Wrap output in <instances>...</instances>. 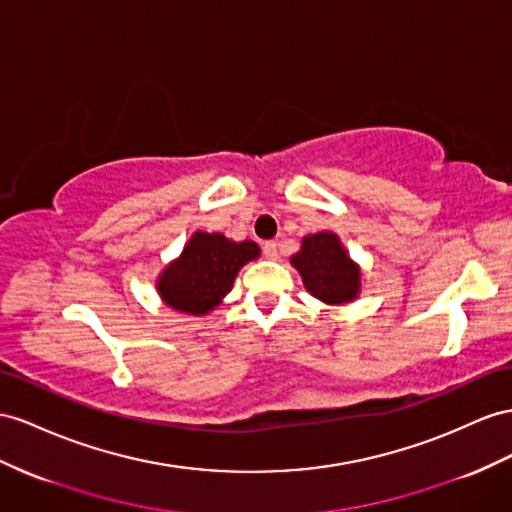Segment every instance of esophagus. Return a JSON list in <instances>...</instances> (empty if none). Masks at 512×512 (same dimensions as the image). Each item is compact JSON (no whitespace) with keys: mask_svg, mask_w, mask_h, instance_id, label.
<instances>
[{"mask_svg":"<svg viewBox=\"0 0 512 512\" xmlns=\"http://www.w3.org/2000/svg\"><path fill=\"white\" fill-rule=\"evenodd\" d=\"M264 255H266V259H277V242H266Z\"/></svg>","mask_w":512,"mask_h":512,"instance_id":"34e87169","label":"esophagus"}]
</instances>
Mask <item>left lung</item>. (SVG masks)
Returning <instances> with one entry per match:
<instances>
[{
	"label": "left lung",
	"instance_id": "8db88e82",
	"mask_svg": "<svg viewBox=\"0 0 512 512\" xmlns=\"http://www.w3.org/2000/svg\"><path fill=\"white\" fill-rule=\"evenodd\" d=\"M292 266L303 277L305 290L322 303L344 305L361 290V270L331 231L305 235L303 246L292 255Z\"/></svg>",
	"mask_w": 512,
	"mask_h": 512
}]
</instances>
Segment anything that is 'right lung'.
Wrapping results in <instances>:
<instances>
[{
	"mask_svg": "<svg viewBox=\"0 0 512 512\" xmlns=\"http://www.w3.org/2000/svg\"><path fill=\"white\" fill-rule=\"evenodd\" d=\"M257 257L259 246L251 240L231 242L222 233L196 231L160 274L157 292L175 311L205 316L231 292L240 268Z\"/></svg>",
	"mask_w": 512,
	"mask_h": 512,
	"instance_id": "obj_1",
	"label": "right lung"
}]
</instances>
